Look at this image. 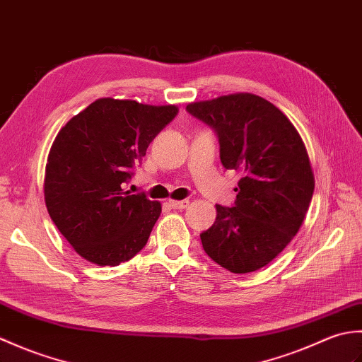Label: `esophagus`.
<instances>
[{
	"mask_svg": "<svg viewBox=\"0 0 362 362\" xmlns=\"http://www.w3.org/2000/svg\"><path fill=\"white\" fill-rule=\"evenodd\" d=\"M169 205H171L175 210H183L189 205V201L188 199H183V201H169Z\"/></svg>",
	"mask_w": 362,
	"mask_h": 362,
	"instance_id": "34e87169",
	"label": "esophagus"
}]
</instances>
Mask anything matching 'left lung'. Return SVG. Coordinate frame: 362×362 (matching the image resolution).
<instances>
[{
    "mask_svg": "<svg viewBox=\"0 0 362 362\" xmlns=\"http://www.w3.org/2000/svg\"><path fill=\"white\" fill-rule=\"evenodd\" d=\"M187 110L216 130L224 168L244 174L235 206L216 205V221L201 235L204 250L233 274L258 271L291 243L310 209L314 173L302 136L280 109L252 93Z\"/></svg>",
    "mask_w": 362,
    "mask_h": 362,
    "instance_id": "left-lung-1",
    "label": "left lung"
}]
</instances>
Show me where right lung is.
Returning a JSON list of instances; mask_svg holds the SVG:
<instances>
[{"mask_svg":"<svg viewBox=\"0 0 362 362\" xmlns=\"http://www.w3.org/2000/svg\"><path fill=\"white\" fill-rule=\"evenodd\" d=\"M177 112V105L101 98L59 130L46 160L45 204L83 259L118 266L148 243L161 204L122 187Z\"/></svg>","mask_w":362,"mask_h":362,"instance_id":"add662e5","label":"right lung"}]
</instances>
